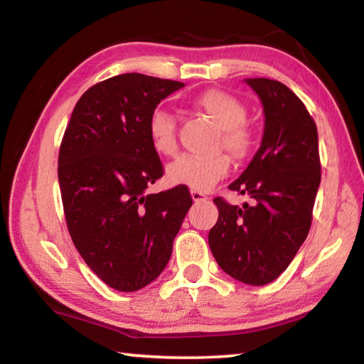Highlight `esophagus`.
Returning a JSON list of instances; mask_svg holds the SVG:
<instances>
[{
	"label": "esophagus",
	"instance_id": "obj_1",
	"mask_svg": "<svg viewBox=\"0 0 364 364\" xmlns=\"http://www.w3.org/2000/svg\"><path fill=\"white\" fill-rule=\"evenodd\" d=\"M191 197H193V200L196 202H205L208 197L204 194V193H200V191H191Z\"/></svg>",
	"mask_w": 364,
	"mask_h": 364
}]
</instances>
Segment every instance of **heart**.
<instances>
[{"mask_svg": "<svg viewBox=\"0 0 364 364\" xmlns=\"http://www.w3.org/2000/svg\"><path fill=\"white\" fill-rule=\"evenodd\" d=\"M194 106L207 114L221 128L220 144L234 159H244L252 147V134L244 125L247 109L236 97L221 90H207L196 97ZM154 151L160 156H173L176 152V122L167 109L154 110L147 122ZM230 170V159L225 154L215 156H181L171 162L165 178L173 186H184L191 191H208L225 178Z\"/></svg>", "mask_w": 364, "mask_h": 364, "instance_id": "obj_1", "label": "heart"}]
</instances>
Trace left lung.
I'll list each match as a JSON object with an SVG mask.
<instances>
[{"instance_id":"8db88e82","label":"left lung","mask_w":364,"mask_h":364,"mask_svg":"<svg viewBox=\"0 0 364 364\" xmlns=\"http://www.w3.org/2000/svg\"><path fill=\"white\" fill-rule=\"evenodd\" d=\"M263 106V136L231 191L254 204L217 197L218 221L208 245L218 267L250 286L274 281L305 242L321 183L318 130L297 95L269 78H245Z\"/></svg>"}]
</instances>
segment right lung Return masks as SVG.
Here are the masks:
<instances>
[{
	"label": "right lung",
	"mask_w": 364,
	"mask_h": 364,
	"mask_svg": "<svg viewBox=\"0 0 364 364\" xmlns=\"http://www.w3.org/2000/svg\"><path fill=\"white\" fill-rule=\"evenodd\" d=\"M173 80L123 73L86 91L59 151V186L70 237L107 286L134 292L167 267L189 207L188 188L147 194L162 176L147 122L183 88Z\"/></svg>",
	"instance_id": "1"
}]
</instances>
